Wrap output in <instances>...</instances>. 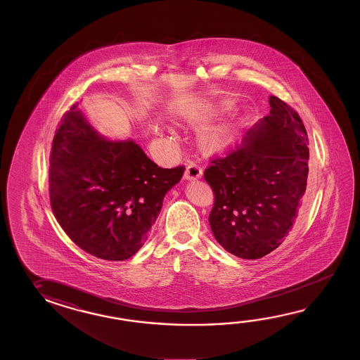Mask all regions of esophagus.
<instances>
[{
  "label": "esophagus",
  "instance_id": "34e87169",
  "mask_svg": "<svg viewBox=\"0 0 360 360\" xmlns=\"http://www.w3.org/2000/svg\"><path fill=\"white\" fill-rule=\"evenodd\" d=\"M202 168L198 165V164H188L187 165V168H186V172H184V179H187V181H196L198 178H201L202 176Z\"/></svg>",
  "mask_w": 360,
  "mask_h": 360
}]
</instances>
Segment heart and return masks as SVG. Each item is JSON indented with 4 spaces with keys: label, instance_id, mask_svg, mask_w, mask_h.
I'll return each mask as SVG.
<instances>
[{
    "label": "heart",
    "instance_id": "b5f03b06",
    "mask_svg": "<svg viewBox=\"0 0 360 360\" xmlns=\"http://www.w3.org/2000/svg\"><path fill=\"white\" fill-rule=\"evenodd\" d=\"M236 103L232 100L204 101L191 105L182 110V117L193 125H206L213 123L220 117H227L235 110ZM169 133L174 134L173 127L167 128ZM240 141V129L236 123L223 122L218 124L207 125L198 134V143L209 154H223L233 148Z\"/></svg>",
    "mask_w": 360,
    "mask_h": 360
}]
</instances>
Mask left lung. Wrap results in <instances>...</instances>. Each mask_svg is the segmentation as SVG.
I'll return each mask as SVG.
<instances>
[{"label": "left lung", "mask_w": 360, "mask_h": 360, "mask_svg": "<svg viewBox=\"0 0 360 360\" xmlns=\"http://www.w3.org/2000/svg\"><path fill=\"white\" fill-rule=\"evenodd\" d=\"M269 105L271 114L204 174L215 195L209 215L214 237L243 259H259L277 249L301 219L310 195L305 127L278 97L269 96Z\"/></svg>", "instance_id": "1"}]
</instances>
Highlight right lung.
Wrapping results in <instances>:
<instances>
[{
  "mask_svg": "<svg viewBox=\"0 0 360 360\" xmlns=\"http://www.w3.org/2000/svg\"><path fill=\"white\" fill-rule=\"evenodd\" d=\"M184 172L158 167L132 139H105L74 103L52 142V212L81 249L125 260L146 241L164 196Z\"/></svg>",
  "mask_w": 360,
  "mask_h": 360,
  "instance_id": "add662e5",
  "label": "right lung"
}]
</instances>
